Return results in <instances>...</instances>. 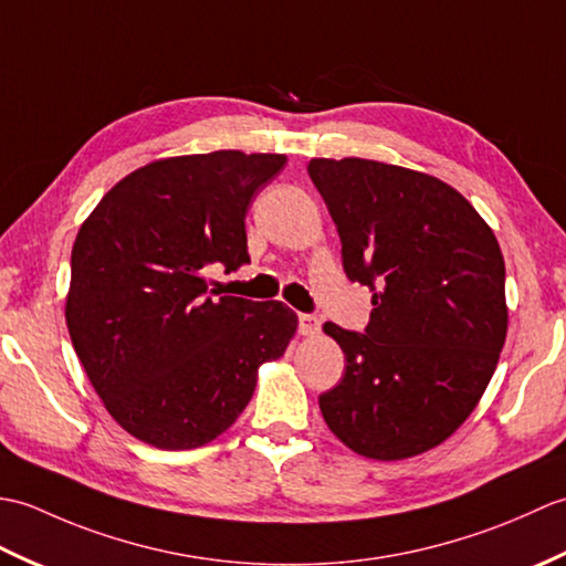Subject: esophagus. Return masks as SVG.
Masks as SVG:
<instances>
[{
  "label": "esophagus",
  "mask_w": 566,
  "mask_h": 566,
  "mask_svg": "<svg viewBox=\"0 0 566 566\" xmlns=\"http://www.w3.org/2000/svg\"><path fill=\"white\" fill-rule=\"evenodd\" d=\"M298 331L302 335H316L321 331V318L316 314H302L298 316Z\"/></svg>",
  "instance_id": "34e87169"
}]
</instances>
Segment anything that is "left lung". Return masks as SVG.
<instances>
[{"mask_svg": "<svg viewBox=\"0 0 566 566\" xmlns=\"http://www.w3.org/2000/svg\"><path fill=\"white\" fill-rule=\"evenodd\" d=\"M343 243V270L369 286L365 333L326 323L345 353L318 396L328 428L371 460H406L460 428L506 343V264L494 231L460 191L363 158H314Z\"/></svg>", "mask_w": 566, "mask_h": 566, "instance_id": "obj_1", "label": "left lung"}]
</instances>
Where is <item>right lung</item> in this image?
<instances>
[{
    "label": "right lung",
    "instance_id": "add662e5",
    "mask_svg": "<svg viewBox=\"0 0 566 566\" xmlns=\"http://www.w3.org/2000/svg\"><path fill=\"white\" fill-rule=\"evenodd\" d=\"M284 155L155 160L106 191L72 245L65 321L106 411L160 450L219 438L282 357L296 314L209 290L203 270L250 262L245 213Z\"/></svg>",
    "mask_w": 566,
    "mask_h": 566
}]
</instances>
